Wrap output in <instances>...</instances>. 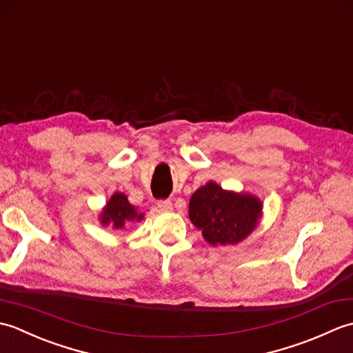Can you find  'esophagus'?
Returning <instances> with one entry per match:
<instances>
[{
  "label": "esophagus",
  "mask_w": 353,
  "mask_h": 353,
  "mask_svg": "<svg viewBox=\"0 0 353 353\" xmlns=\"http://www.w3.org/2000/svg\"><path fill=\"white\" fill-rule=\"evenodd\" d=\"M157 208H159V211H163V212L171 211V209H172L171 200H159V201H157Z\"/></svg>",
  "instance_id": "34e87169"
}]
</instances>
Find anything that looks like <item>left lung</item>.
I'll list each match as a JSON object with an SVG mask.
<instances>
[{"mask_svg": "<svg viewBox=\"0 0 353 353\" xmlns=\"http://www.w3.org/2000/svg\"><path fill=\"white\" fill-rule=\"evenodd\" d=\"M262 208L261 199L253 194L223 190L209 181L191 196L188 215L208 244L235 245L258 228Z\"/></svg>", "mask_w": 353, "mask_h": 353, "instance_id": "8db88e82", "label": "left lung"}]
</instances>
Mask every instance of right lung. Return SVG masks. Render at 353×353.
Segmentation results:
<instances>
[{
	"instance_id": "add662e5",
	"label": "right lung",
	"mask_w": 353,
	"mask_h": 353,
	"mask_svg": "<svg viewBox=\"0 0 353 353\" xmlns=\"http://www.w3.org/2000/svg\"><path fill=\"white\" fill-rule=\"evenodd\" d=\"M99 220L103 228L110 226L112 229H124L129 223H139L144 220V212H139V209L130 203L124 192L117 191L101 208Z\"/></svg>"
}]
</instances>
